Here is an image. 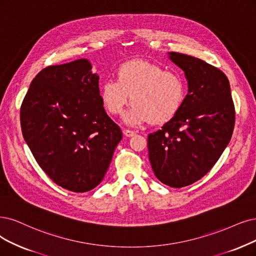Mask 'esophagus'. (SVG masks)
Segmentation results:
<instances>
[{"mask_svg": "<svg viewBox=\"0 0 256 256\" xmlns=\"http://www.w3.org/2000/svg\"><path fill=\"white\" fill-rule=\"evenodd\" d=\"M123 134L126 137H133L136 133L134 130H123Z\"/></svg>", "mask_w": 256, "mask_h": 256, "instance_id": "1", "label": "esophagus"}]
</instances>
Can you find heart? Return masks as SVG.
<instances>
[{"label":"heart","instance_id":"obj_1","mask_svg":"<svg viewBox=\"0 0 256 256\" xmlns=\"http://www.w3.org/2000/svg\"><path fill=\"white\" fill-rule=\"evenodd\" d=\"M186 94L182 78L148 61H130L117 70V80L104 81L100 100L110 115H118L130 101L133 106L123 117L130 126L150 121L164 124L180 110Z\"/></svg>","mask_w":256,"mask_h":256}]
</instances>
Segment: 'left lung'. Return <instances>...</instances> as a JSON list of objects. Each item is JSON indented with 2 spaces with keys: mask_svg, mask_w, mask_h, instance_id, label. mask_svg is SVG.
Wrapping results in <instances>:
<instances>
[{
  "mask_svg": "<svg viewBox=\"0 0 256 256\" xmlns=\"http://www.w3.org/2000/svg\"><path fill=\"white\" fill-rule=\"evenodd\" d=\"M168 56L184 70L188 92L175 117L148 135V158L160 182L182 188L200 180L220 159L232 137L235 110L220 70L184 54Z\"/></svg>",
  "mask_w": 256,
  "mask_h": 256,
  "instance_id": "1",
  "label": "left lung"
}]
</instances>
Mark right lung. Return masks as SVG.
<instances>
[{
    "label": "right lung",
    "instance_id": "1",
    "mask_svg": "<svg viewBox=\"0 0 256 256\" xmlns=\"http://www.w3.org/2000/svg\"><path fill=\"white\" fill-rule=\"evenodd\" d=\"M92 68L88 59L48 66L32 80L21 108L22 134L36 162L54 184L76 193L103 180L122 139Z\"/></svg>",
    "mask_w": 256,
    "mask_h": 256
}]
</instances>
